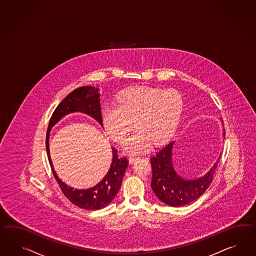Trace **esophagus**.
<instances>
[{"label":"esophagus","mask_w":256,"mask_h":256,"mask_svg":"<svg viewBox=\"0 0 256 256\" xmlns=\"http://www.w3.org/2000/svg\"><path fill=\"white\" fill-rule=\"evenodd\" d=\"M138 159L139 157H138V156H130L129 157V162H130V164H134V162L138 160Z\"/></svg>","instance_id":"esophagus-1"}]
</instances>
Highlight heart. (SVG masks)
I'll return each mask as SVG.
<instances>
[{
    "label": "heart",
    "instance_id": "heart-1",
    "mask_svg": "<svg viewBox=\"0 0 256 256\" xmlns=\"http://www.w3.org/2000/svg\"><path fill=\"white\" fill-rule=\"evenodd\" d=\"M117 106L102 111L104 131L117 142H122L134 126L136 130L124 142L126 152L138 154L154 140L161 143L175 130L182 110V99L175 90L138 87L120 94Z\"/></svg>",
    "mask_w": 256,
    "mask_h": 256
}]
</instances>
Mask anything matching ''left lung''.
I'll list each match as a JSON object with an SVG mask.
<instances>
[{
    "label": "left lung",
    "mask_w": 256,
    "mask_h": 256,
    "mask_svg": "<svg viewBox=\"0 0 256 256\" xmlns=\"http://www.w3.org/2000/svg\"><path fill=\"white\" fill-rule=\"evenodd\" d=\"M224 136H226L224 130ZM174 143V141L169 142L152 157V180L150 186L156 196L164 204L182 206L196 200L210 187L219 161L201 178L196 180L183 178L176 174L173 168L172 148Z\"/></svg>",
    "instance_id": "8db88e82"
}]
</instances>
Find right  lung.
Returning <instances> with one entry per match:
<instances>
[{
    "mask_svg": "<svg viewBox=\"0 0 256 256\" xmlns=\"http://www.w3.org/2000/svg\"><path fill=\"white\" fill-rule=\"evenodd\" d=\"M99 97V88L90 86H84L76 88L72 92H70L58 104L56 110H54L48 122V128L46 138V148L48 162L52 166V173L56 180L58 182L60 190L70 202H72L74 204L80 208L88 210H101L108 204H110L117 196L118 192L122 185V178L124 176L125 170L128 166L127 158L118 157L117 150L112 148V164L106 176L92 188H90L87 190H78L66 185V183L62 182L58 178L53 168L50 159L48 141L50 132L52 127L56 124L62 118L64 117L69 113H85L88 116L94 118L100 124L102 125L101 104Z\"/></svg>",
    "mask_w": 256,
    "mask_h": 256,
    "instance_id": "add662e5",
    "label": "right lung"
}]
</instances>
